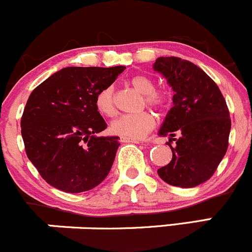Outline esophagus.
<instances>
[{
  "instance_id": "esophagus-1",
  "label": "esophagus",
  "mask_w": 252,
  "mask_h": 252,
  "mask_svg": "<svg viewBox=\"0 0 252 252\" xmlns=\"http://www.w3.org/2000/svg\"><path fill=\"white\" fill-rule=\"evenodd\" d=\"M121 142L124 143H139V139H134V138H128V137H121L120 138Z\"/></svg>"
}]
</instances>
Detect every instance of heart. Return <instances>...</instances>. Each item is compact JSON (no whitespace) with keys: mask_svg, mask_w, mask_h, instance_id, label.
Segmentation results:
<instances>
[{"mask_svg":"<svg viewBox=\"0 0 252 252\" xmlns=\"http://www.w3.org/2000/svg\"><path fill=\"white\" fill-rule=\"evenodd\" d=\"M131 84L136 91L144 94L147 105L161 109L168 103V95L164 92L156 91V83L149 77L139 74L131 78ZM95 108L103 116H113L115 114L113 86H106L98 92L95 96ZM156 120L148 111L137 114H126L111 121V133L128 138H141L154 127Z\"/></svg>","mask_w":252,"mask_h":252,"instance_id":"b5f03b06","label":"heart"}]
</instances>
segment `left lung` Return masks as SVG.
Listing matches in <instances>:
<instances>
[{
	"label": "left lung",
	"mask_w": 252,
	"mask_h": 252,
	"mask_svg": "<svg viewBox=\"0 0 252 252\" xmlns=\"http://www.w3.org/2000/svg\"><path fill=\"white\" fill-rule=\"evenodd\" d=\"M153 69L175 93L158 133L176 146L168 143L173 158L158 175L169 185L195 188L213 175L228 149L231 121L225 99L213 79L188 60L159 57Z\"/></svg>",
	"instance_id": "1"
}]
</instances>
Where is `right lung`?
<instances>
[{
    "label": "right lung",
    "instance_id": "1",
    "mask_svg": "<svg viewBox=\"0 0 252 252\" xmlns=\"http://www.w3.org/2000/svg\"><path fill=\"white\" fill-rule=\"evenodd\" d=\"M125 66L66 67L39 84L29 96L21 127L26 153L41 178L69 193L88 191L108 176L119 137H98L106 123L95 96Z\"/></svg>",
    "mask_w": 252,
    "mask_h": 252
}]
</instances>
